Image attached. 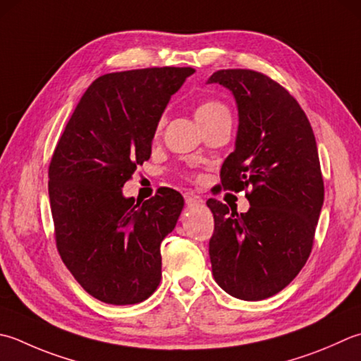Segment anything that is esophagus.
Wrapping results in <instances>:
<instances>
[{
    "label": "esophagus",
    "instance_id": "34e87169",
    "mask_svg": "<svg viewBox=\"0 0 361 361\" xmlns=\"http://www.w3.org/2000/svg\"><path fill=\"white\" fill-rule=\"evenodd\" d=\"M185 202H186L188 207H194V204L203 203V199H202L200 195H197V194H194V192H186V194H185Z\"/></svg>",
    "mask_w": 361,
    "mask_h": 361
}]
</instances>
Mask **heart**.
<instances>
[{
    "mask_svg": "<svg viewBox=\"0 0 361 361\" xmlns=\"http://www.w3.org/2000/svg\"><path fill=\"white\" fill-rule=\"evenodd\" d=\"M195 118H197V122H199V125L203 128V126H208L211 123L219 122V120H222V118H230V111H228L227 106H225L221 102L207 100V102H203V103L197 106ZM162 125H164V118L159 120L158 133L161 131Z\"/></svg>",
    "mask_w": 361,
    "mask_h": 361,
    "instance_id": "obj_1",
    "label": "heart"
}]
</instances>
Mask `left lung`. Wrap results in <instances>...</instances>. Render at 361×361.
I'll return each instance as SVG.
<instances>
[{
    "label": "left lung",
    "instance_id": "1",
    "mask_svg": "<svg viewBox=\"0 0 361 361\" xmlns=\"http://www.w3.org/2000/svg\"><path fill=\"white\" fill-rule=\"evenodd\" d=\"M227 87L238 106L235 152L221 169L222 188L249 190L238 214L216 199L209 258L216 283L243 300H263L294 280L312 253L324 203L316 139L289 92L263 73L219 70L208 84Z\"/></svg>",
    "mask_w": 361,
    "mask_h": 361
}]
</instances>
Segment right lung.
<instances>
[{"mask_svg":"<svg viewBox=\"0 0 361 361\" xmlns=\"http://www.w3.org/2000/svg\"><path fill=\"white\" fill-rule=\"evenodd\" d=\"M194 72L153 67L100 76L56 145L48 169L56 245L78 283L104 303H139L161 281V243L185 200L162 188L134 203L122 188L150 158L162 112Z\"/></svg>","mask_w":361,"mask_h":361,"instance_id":"right-lung-1","label":"right lung"}]
</instances>
